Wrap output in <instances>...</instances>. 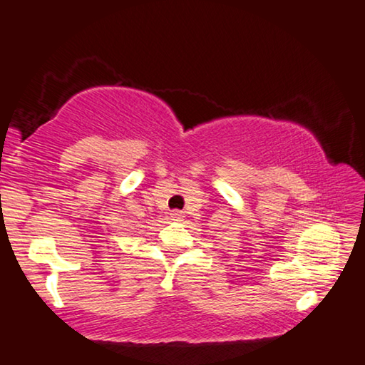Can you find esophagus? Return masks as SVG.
I'll return each instance as SVG.
<instances>
[{"instance_id":"34e87169","label":"esophagus","mask_w":365,"mask_h":365,"mask_svg":"<svg viewBox=\"0 0 365 365\" xmlns=\"http://www.w3.org/2000/svg\"><path fill=\"white\" fill-rule=\"evenodd\" d=\"M170 220H173V221H180V220H182V213H180V211H173V213H170Z\"/></svg>"}]
</instances>
